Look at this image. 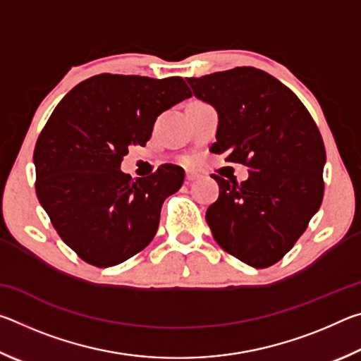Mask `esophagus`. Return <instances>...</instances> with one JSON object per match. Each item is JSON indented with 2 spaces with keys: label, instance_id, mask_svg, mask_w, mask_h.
Instances as JSON below:
<instances>
[{
  "label": "esophagus",
  "instance_id": "esophagus-1",
  "mask_svg": "<svg viewBox=\"0 0 361 361\" xmlns=\"http://www.w3.org/2000/svg\"><path fill=\"white\" fill-rule=\"evenodd\" d=\"M199 173L197 172H186V181H194L199 178Z\"/></svg>",
  "mask_w": 361,
  "mask_h": 361
}]
</instances>
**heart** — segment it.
<instances>
[{
	"mask_svg": "<svg viewBox=\"0 0 361 361\" xmlns=\"http://www.w3.org/2000/svg\"><path fill=\"white\" fill-rule=\"evenodd\" d=\"M185 161H186V162H188V159H185Z\"/></svg>",
	"mask_w": 361,
	"mask_h": 361,
	"instance_id": "obj_1",
	"label": "heart"
}]
</instances>
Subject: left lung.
<instances>
[{
  "mask_svg": "<svg viewBox=\"0 0 361 361\" xmlns=\"http://www.w3.org/2000/svg\"><path fill=\"white\" fill-rule=\"evenodd\" d=\"M188 82L219 114L212 152L250 169L242 183L213 175L219 197L205 215L212 234L248 266L276 264L322 205L326 152L319 127L293 90L253 66Z\"/></svg>",
  "mask_w": 361,
  "mask_h": 361,
  "instance_id": "1",
  "label": "left lung"
}]
</instances>
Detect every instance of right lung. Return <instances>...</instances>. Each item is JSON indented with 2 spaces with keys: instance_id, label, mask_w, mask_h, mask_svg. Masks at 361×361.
Returning <instances> with one entry per match:
<instances>
[{
  "instance_id": "right-lung-1",
  "label": "right lung",
  "mask_w": 361,
  "mask_h": 361,
  "mask_svg": "<svg viewBox=\"0 0 361 361\" xmlns=\"http://www.w3.org/2000/svg\"><path fill=\"white\" fill-rule=\"evenodd\" d=\"M180 76L102 73L66 94L35 146L36 195L62 240L97 267L124 262L154 239L161 207L181 188L173 164L132 180L119 167L145 146L157 116L191 97Z\"/></svg>"
}]
</instances>
